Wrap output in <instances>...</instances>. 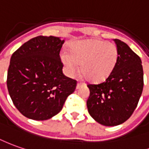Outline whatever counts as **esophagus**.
I'll return each mask as SVG.
<instances>
[{
  "label": "esophagus",
  "instance_id": "obj_1",
  "mask_svg": "<svg viewBox=\"0 0 149 149\" xmlns=\"http://www.w3.org/2000/svg\"><path fill=\"white\" fill-rule=\"evenodd\" d=\"M85 86V83L83 82H77V88L78 89L80 86Z\"/></svg>",
  "mask_w": 149,
  "mask_h": 149
}]
</instances>
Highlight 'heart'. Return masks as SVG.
<instances>
[{
    "mask_svg": "<svg viewBox=\"0 0 149 149\" xmlns=\"http://www.w3.org/2000/svg\"><path fill=\"white\" fill-rule=\"evenodd\" d=\"M119 52L117 45L101 40H80L70 48V54H62L61 58L68 75L81 70L91 81H104L117 65Z\"/></svg>",
    "mask_w": 149,
    "mask_h": 149,
    "instance_id": "heart-1",
    "label": "heart"
}]
</instances>
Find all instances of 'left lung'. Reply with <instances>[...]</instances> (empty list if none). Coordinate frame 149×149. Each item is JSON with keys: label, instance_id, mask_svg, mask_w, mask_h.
<instances>
[{"label": "left lung", "instance_id": "obj_1", "mask_svg": "<svg viewBox=\"0 0 149 149\" xmlns=\"http://www.w3.org/2000/svg\"><path fill=\"white\" fill-rule=\"evenodd\" d=\"M119 58L114 70L105 81L88 84V112L98 123L106 126L127 121L138 105L143 87L141 59L125 42L114 39Z\"/></svg>", "mask_w": 149, "mask_h": 149}]
</instances>
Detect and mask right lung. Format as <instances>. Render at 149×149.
Masks as SVG:
<instances>
[{
	"label": "right lung",
	"mask_w": 149,
	"mask_h": 149,
	"mask_svg": "<svg viewBox=\"0 0 149 149\" xmlns=\"http://www.w3.org/2000/svg\"><path fill=\"white\" fill-rule=\"evenodd\" d=\"M64 40L56 36L32 38L13 53L7 72L11 100L24 116L44 121L59 113L74 92L77 81L63 73L59 53Z\"/></svg>",
	"instance_id": "obj_1"
}]
</instances>
